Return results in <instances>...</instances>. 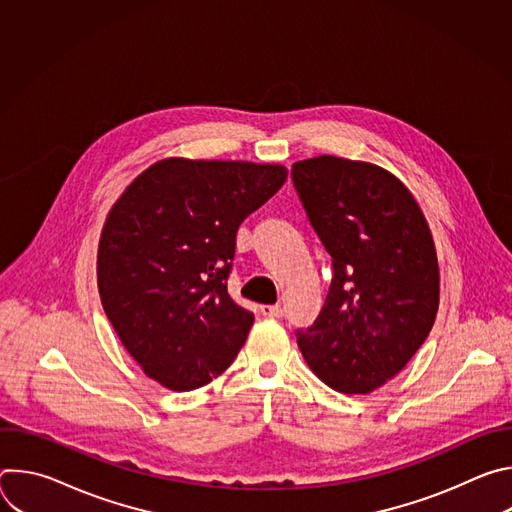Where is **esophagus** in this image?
Listing matches in <instances>:
<instances>
[{
    "mask_svg": "<svg viewBox=\"0 0 512 512\" xmlns=\"http://www.w3.org/2000/svg\"><path fill=\"white\" fill-rule=\"evenodd\" d=\"M261 314L267 316V318H281L283 310H281L279 304H275V306H261Z\"/></svg>",
    "mask_w": 512,
    "mask_h": 512,
    "instance_id": "obj_1",
    "label": "esophagus"
}]
</instances>
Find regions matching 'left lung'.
<instances>
[{
  "label": "left lung",
  "mask_w": 512,
  "mask_h": 512,
  "mask_svg": "<svg viewBox=\"0 0 512 512\" xmlns=\"http://www.w3.org/2000/svg\"><path fill=\"white\" fill-rule=\"evenodd\" d=\"M291 180L332 257L316 322L298 330L314 375L344 395L393 379L425 342L440 302V269L425 216L387 170L334 156L291 166Z\"/></svg>",
  "instance_id": "8db88e82"
}]
</instances>
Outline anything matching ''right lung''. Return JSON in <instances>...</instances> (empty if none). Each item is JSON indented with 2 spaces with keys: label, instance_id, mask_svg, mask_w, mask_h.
I'll list each match as a JSON object with an SVG mask.
<instances>
[{
  "label": "right lung",
  "instance_id": "1",
  "mask_svg": "<svg viewBox=\"0 0 512 512\" xmlns=\"http://www.w3.org/2000/svg\"><path fill=\"white\" fill-rule=\"evenodd\" d=\"M285 178L273 164L170 158L113 204L97 255L101 304L150 379L192 391L231 367L255 320L227 289L237 231Z\"/></svg>",
  "mask_w": 512,
  "mask_h": 512
}]
</instances>
